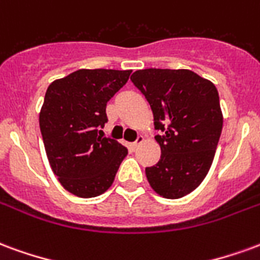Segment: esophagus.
<instances>
[{
    "instance_id": "esophagus-1",
    "label": "esophagus",
    "mask_w": 260,
    "mask_h": 260,
    "mask_svg": "<svg viewBox=\"0 0 260 260\" xmlns=\"http://www.w3.org/2000/svg\"><path fill=\"white\" fill-rule=\"evenodd\" d=\"M143 143H144V137H143V136H138L137 140H136L134 143L130 144V148H132V149H137L138 147H140V145H141V144H143Z\"/></svg>"
}]
</instances>
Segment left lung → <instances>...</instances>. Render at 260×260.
<instances>
[{"instance_id":"obj_1","label":"left lung","mask_w":260,"mask_h":260,"mask_svg":"<svg viewBox=\"0 0 260 260\" xmlns=\"http://www.w3.org/2000/svg\"><path fill=\"white\" fill-rule=\"evenodd\" d=\"M130 80L148 101L160 159L145 168L149 184L169 200L190 194L205 179L223 127L219 92L187 69H143Z\"/></svg>"}]
</instances>
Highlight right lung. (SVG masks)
<instances>
[{
    "instance_id": "1",
    "label": "right lung",
    "mask_w": 260,
    "mask_h": 260,
    "mask_svg": "<svg viewBox=\"0 0 260 260\" xmlns=\"http://www.w3.org/2000/svg\"><path fill=\"white\" fill-rule=\"evenodd\" d=\"M132 70L80 69L51 83L40 112V130L51 169L63 188L80 198L104 194L127 148L102 137L107 102Z\"/></svg>"
}]
</instances>
